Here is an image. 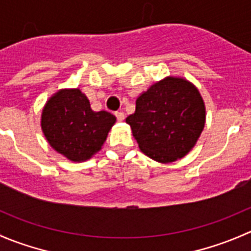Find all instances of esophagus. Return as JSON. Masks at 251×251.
I'll use <instances>...</instances> for the list:
<instances>
[{"mask_svg": "<svg viewBox=\"0 0 251 251\" xmlns=\"http://www.w3.org/2000/svg\"><path fill=\"white\" fill-rule=\"evenodd\" d=\"M115 116H116V119H118L119 121H123L124 119H125V114H124L123 111H116Z\"/></svg>", "mask_w": 251, "mask_h": 251, "instance_id": "obj_1", "label": "esophagus"}]
</instances>
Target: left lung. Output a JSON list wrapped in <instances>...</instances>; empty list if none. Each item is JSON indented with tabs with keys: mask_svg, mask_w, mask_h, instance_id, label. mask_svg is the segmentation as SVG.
<instances>
[{
	"mask_svg": "<svg viewBox=\"0 0 251 251\" xmlns=\"http://www.w3.org/2000/svg\"><path fill=\"white\" fill-rule=\"evenodd\" d=\"M198 88L183 77L168 76L142 92L126 118L141 151L158 163H174L196 146L205 126Z\"/></svg>",
	"mask_w": 251,
	"mask_h": 251,
	"instance_id": "obj_1",
	"label": "left lung"
}]
</instances>
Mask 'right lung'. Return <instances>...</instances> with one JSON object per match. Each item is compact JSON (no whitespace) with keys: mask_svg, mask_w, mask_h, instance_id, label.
Returning a JSON list of instances; mask_svg holds the SVG:
<instances>
[{"mask_svg":"<svg viewBox=\"0 0 251 251\" xmlns=\"http://www.w3.org/2000/svg\"><path fill=\"white\" fill-rule=\"evenodd\" d=\"M116 118L93 111L78 88H62L45 104L41 128L50 146L72 161L88 160L102 149Z\"/></svg>","mask_w":251,"mask_h":251,"instance_id":"obj_1","label":"right lung"}]
</instances>
